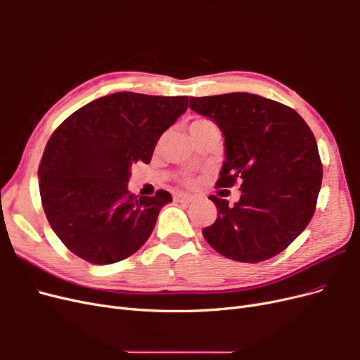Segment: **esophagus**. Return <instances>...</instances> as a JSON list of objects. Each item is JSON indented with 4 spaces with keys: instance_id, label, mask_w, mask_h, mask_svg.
<instances>
[{
    "instance_id": "34e87169",
    "label": "esophagus",
    "mask_w": 360,
    "mask_h": 360,
    "mask_svg": "<svg viewBox=\"0 0 360 360\" xmlns=\"http://www.w3.org/2000/svg\"><path fill=\"white\" fill-rule=\"evenodd\" d=\"M174 201H177V202H188V204H189V202L193 201V195L179 192V193L174 195Z\"/></svg>"
}]
</instances>
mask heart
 Segmentation results:
<instances>
[{
    "instance_id": "1",
    "label": "heart",
    "mask_w": 360,
    "mask_h": 360,
    "mask_svg": "<svg viewBox=\"0 0 360 360\" xmlns=\"http://www.w3.org/2000/svg\"><path fill=\"white\" fill-rule=\"evenodd\" d=\"M201 122H205V120H195L193 123H201ZM193 123H192V124H193Z\"/></svg>"
}]
</instances>
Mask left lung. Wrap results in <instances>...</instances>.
I'll use <instances>...</instances> for the list:
<instances>
[{"instance_id": "8db88e82", "label": "left lung", "mask_w": 360, "mask_h": 360, "mask_svg": "<svg viewBox=\"0 0 360 360\" xmlns=\"http://www.w3.org/2000/svg\"><path fill=\"white\" fill-rule=\"evenodd\" d=\"M192 111L212 118L225 136L217 188L240 183V200L210 195L217 209L202 236L221 255L259 263L281 254L312 219L323 165L317 141L290 106L250 93L191 97Z\"/></svg>"}]
</instances>
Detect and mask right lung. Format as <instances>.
Returning a JSON list of instances; mask_svg holds the SVG:
<instances>
[{
    "label": "right lung",
    "mask_w": 360,
    "mask_h": 360,
    "mask_svg": "<svg viewBox=\"0 0 360 360\" xmlns=\"http://www.w3.org/2000/svg\"><path fill=\"white\" fill-rule=\"evenodd\" d=\"M188 101L120 91L86 103L53 130L39 165L41 205L76 257L112 264L147 242L172 197L163 189L153 197L130 193V168L150 163L158 139Z\"/></svg>",
    "instance_id": "right-lung-1"
}]
</instances>
